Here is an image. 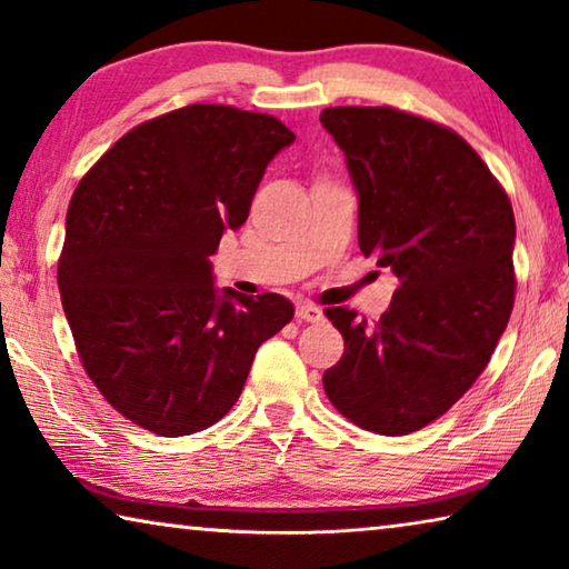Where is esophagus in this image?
<instances>
[{
    "instance_id": "obj_1",
    "label": "esophagus",
    "mask_w": 569,
    "mask_h": 569,
    "mask_svg": "<svg viewBox=\"0 0 569 569\" xmlns=\"http://www.w3.org/2000/svg\"><path fill=\"white\" fill-rule=\"evenodd\" d=\"M296 319L301 321H321L325 319V311H321L319 307H311V303H299V307H296Z\"/></svg>"
}]
</instances>
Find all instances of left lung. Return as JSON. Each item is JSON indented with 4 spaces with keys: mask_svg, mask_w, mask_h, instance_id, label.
Segmentation results:
<instances>
[{
    "mask_svg": "<svg viewBox=\"0 0 569 569\" xmlns=\"http://www.w3.org/2000/svg\"><path fill=\"white\" fill-rule=\"evenodd\" d=\"M321 127L358 193V242L398 278L378 325L327 309L345 355L325 372L342 417L409 435L486 370L513 309L516 222L506 191L460 134L393 107H329Z\"/></svg>",
    "mask_w": 569,
    "mask_h": 569,
    "instance_id": "left-lung-1",
    "label": "left lung"
}]
</instances>
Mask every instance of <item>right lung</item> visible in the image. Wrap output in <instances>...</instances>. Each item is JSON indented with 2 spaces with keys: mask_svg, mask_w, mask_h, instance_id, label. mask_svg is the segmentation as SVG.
<instances>
[{
  "mask_svg": "<svg viewBox=\"0 0 569 569\" xmlns=\"http://www.w3.org/2000/svg\"><path fill=\"white\" fill-rule=\"evenodd\" d=\"M293 140L276 117L191 104L127 132L73 191L58 262L68 327L101 396L152 435L222 419L258 347L293 319L283 296L217 288L209 260Z\"/></svg>",
  "mask_w": 569,
  "mask_h": 569,
  "instance_id": "add662e5",
  "label": "right lung"
}]
</instances>
